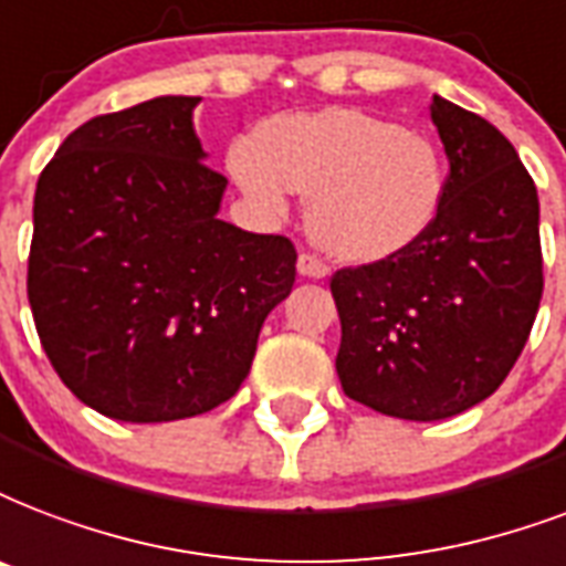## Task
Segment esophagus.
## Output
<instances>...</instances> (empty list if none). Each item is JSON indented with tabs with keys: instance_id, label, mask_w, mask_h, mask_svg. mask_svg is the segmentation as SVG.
<instances>
[{
	"instance_id": "34e87169",
	"label": "esophagus",
	"mask_w": 566,
	"mask_h": 566,
	"mask_svg": "<svg viewBox=\"0 0 566 566\" xmlns=\"http://www.w3.org/2000/svg\"><path fill=\"white\" fill-rule=\"evenodd\" d=\"M296 273L302 275V279H326V264H323L321 258H314V254L302 252L300 258H296Z\"/></svg>"
}]
</instances>
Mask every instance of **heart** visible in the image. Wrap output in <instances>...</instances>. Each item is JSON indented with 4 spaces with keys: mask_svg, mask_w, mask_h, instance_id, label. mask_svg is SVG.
Returning a JSON list of instances; mask_svg holds the SVG:
<instances>
[{
    "mask_svg": "<svg viewBox=\"0 0 566 566\" xmlns=\"http://www.w3.org/2000/svg\"><path fill=\"white\" fill-rule=\"evenodd\" d=\"M231 171L275 213L287 192L305 198L312 243L344 264L409 249L446 198V163L424 133L344 106L266 120L258 150H231Z\"/></svg>",
    "mask_w": 566,
    "mask_h": 566,
    "instance_id": "obj_1",
    "label": "heart"
}]
</instances>
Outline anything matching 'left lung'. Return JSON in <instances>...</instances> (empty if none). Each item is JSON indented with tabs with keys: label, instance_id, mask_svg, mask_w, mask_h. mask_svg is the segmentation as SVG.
<instances>
[{
	"label": "left lung",
	"instance_id": "8db88e82",
	"mask_svg": "<svg viewBox=\"0 0 566 566\" xmlns=\"http://www.w3.org/2000/svg\"><path fill=\"white\" fill-rule=\"evenodd\" d=\"M430 120L451 166L437 222L403 252L332 275L340 386L403 421H442L490 398L543 293L541 201L520 154L439 94Z\"/></svg>",
	"mask_w": 566,
	"mask_h": 566
}]
</instances>
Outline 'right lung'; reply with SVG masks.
<instances>
[{"label": "right lung", "instance_id": "1", "mask_svg": "<svg viewBox=\"0 0 566 566\" xmlns=\"http://www.w3.org/2000/svg\"><path fill=\"white\" fill-rule=\"evenodd\" d=\"M166 94L85 120L34 189L29 305L59 377L129 424L201 416L249 377L296 249L219 219L192 112Z\"/></svg>", "mask_w": 566, "mask_h": 566}]
</instances>
